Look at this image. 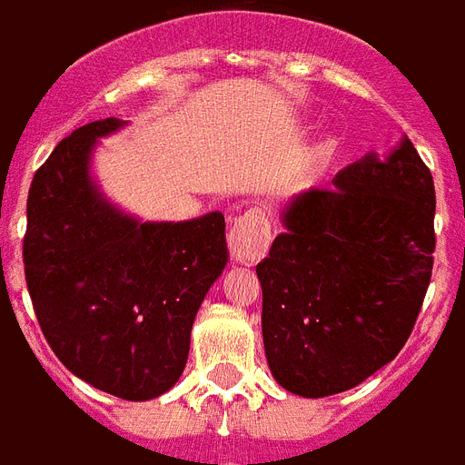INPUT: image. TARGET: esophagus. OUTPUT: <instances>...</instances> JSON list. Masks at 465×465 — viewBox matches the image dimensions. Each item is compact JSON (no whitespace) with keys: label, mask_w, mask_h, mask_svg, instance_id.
<instances>
[{"label":"esophagus","mask_w":465,"mask_h":465,"mask_svg":"<svg viewBox=\"0 0 465 465\" xmlns=\"http://www.w3.org/2000/svg\"><path fill=\"white\" fill-rule=\"evenodd\" d=\"M228 244L235 262L250 266L263 259L271 244V225L266 213L262 209H252L235 218L228 232Z\"/></svg>","instance_id":"obj_1"}]
</instances>
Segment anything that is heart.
<instances>
[{"instance_id": "obj_1", "label": "heart", "mask_w": 465, "mask_h": 465, "mask_svg": "<svg viewBox=\"0 0 465 465\" xmlns=\"http://www.w3.org/2000/svg\"><path fill=\"white\" fill-rule=\"evenodd\" d=\"M336 151H338L336 136H331V134L322 136V139H319L317 143H314V146H312L310 151L304 153L302 161L297 163V177H300L302 182L312 180V177H317V174L333 161Z\"/></svg>"}]
</instances>
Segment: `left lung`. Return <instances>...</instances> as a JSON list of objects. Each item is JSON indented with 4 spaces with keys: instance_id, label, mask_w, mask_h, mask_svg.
<instances>
[{
    "instance_id": "1",
    "label": "left lung",
    "mask_w": 465,
    "mask_h": 465,
    "mask_svg": "<svg viewBox=\"0 0 465 465\" xmlns=\"http://www.w3.org/2000/svg\"><path fill=\"white\" fill-rule=\"evenodd\" d=\"M434 182L411 139L285 203L256 263L271 374L304 399L348 391L406 345L434 262Z\"/></svg>"
}]
</instances>
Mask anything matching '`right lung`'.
Instances as JSON below:
<instances>
[{"instance_id":"add662e5","label":"right lung","mask_w":465,"mask_h":465,"mask_svg":"<svg viewBox=\"0 0 465 465\" xmlns=\"http://www.w3.org/2000/svg\"><path fill=\"white\" fill-rule=\"evenodd\" d=\"M124 122L79 127L40 165L28 192L25 283L62 365L100 391L148 401L187 365L192 324L228 263L225 218L141 223L91 177L100 136Z\"/></svg>"}]
</instances>
